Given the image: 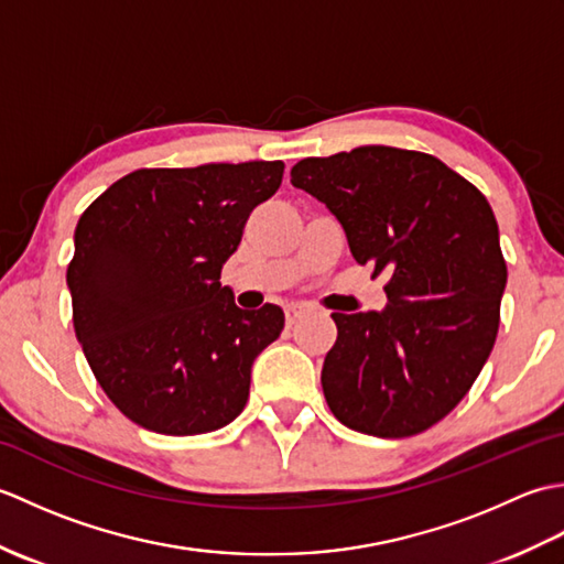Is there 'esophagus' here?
<instances>
[{"label":"esophagus","mask_w":564,"mask_h":564,"mask_svg":"<svg viewBox=\"0 0 564 564\" xmlns=\"http://www.w3.org/2000/svg\"><path fill=\"white\" fill-rule=\"evenodd\" d=\"M305 315V307H301V305H289L285 307V325L289 327H293L297 319H301Z\"/></svg>","instance_id":"1"}]
</instances>
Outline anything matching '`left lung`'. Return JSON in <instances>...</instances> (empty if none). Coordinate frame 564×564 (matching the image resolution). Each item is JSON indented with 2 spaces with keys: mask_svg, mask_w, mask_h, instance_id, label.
<instances>
[{
  "mask_svg": "<svg viewBox=\"0 0 564 564\" xmlns=\"http://www.w3.org/2000/svg\"><path fill=\"white\" fill-rule=\"evenodd\" d=\"M291 184L337 215L373 279L388 275L382 313H332V414L380 438L422 434L465 398L497 339L507 261L492 208L434 154L386 145L301 160Z\"/></svg>",
  "mask_w": 564,
  "mask_h": 564,
  "instance_id": "obj_1",
  "label": "left lung"
}]
</instances>
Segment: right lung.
<instances>
[{"instance_id":"obj_1","label":"right lung","mask_w":564,"mask_h":564,"mask_svg":"<svg viewBox=\"0 0 564 564\" xmlns=\"http://www.w3.org/2000/svg\"><path fill=\"white\" fill-rule=\"evenodd\" d=\"M283 170L281 160L138 170L82 213L67 267L72 322L130 422L196 436L245 410L251 364L285 317L271 303L239 310L220 271Z\"/></svg>"}]
</instances>
